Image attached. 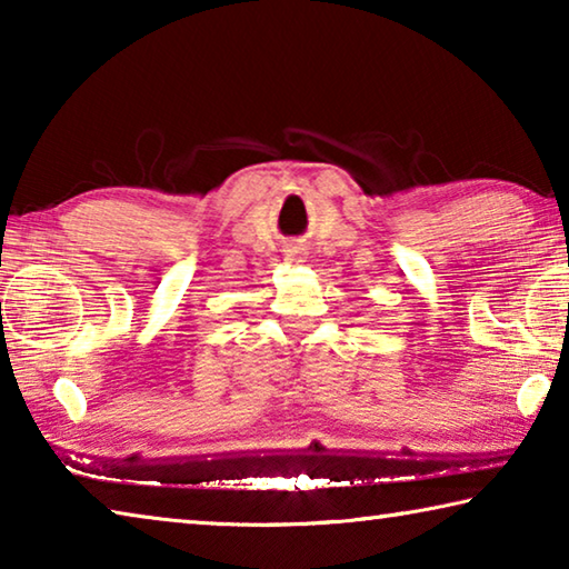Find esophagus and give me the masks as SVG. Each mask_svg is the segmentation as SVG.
<instances>
[{
	"mask_svg": "<svg viewBox=\"0 0 569 569\" xmlns=\"http://www.w3.org/2000/svg\"><path fill=\"white\" fill-rule=\"evenodd\" d=\"M288 256H293V258H301V253H298V250H293V253H288Z\"/></svg>",
	"mask_w": 569,
	"mask_h": 569,
	"instance_id": "obj_1",
	"label": "esophagus"
}]
</instances>
